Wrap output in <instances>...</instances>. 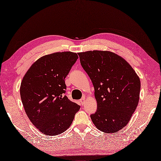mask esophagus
Wrapping results in <instances>:
<instances>
[{"instance_id":"obj_1","label":"esophagus","mask_w":161,"mask_h":161,"mask_svg":"<svg viewBox=\"0 0 161 161\" xmlns=\"http://www.w3.org/2000/svg\"><path fill=\"white\" fill-rule=\"evenodd\" d=\"M80 103H81V104L83 105V104L85 103V97H82V98L80 99Z\"/></svg>"}]
</instances>
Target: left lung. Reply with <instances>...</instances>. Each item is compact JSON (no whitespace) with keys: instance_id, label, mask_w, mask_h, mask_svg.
<instances>
[{"instance_id":"1","label":"left lung","mask_w":161,"mask_h":161,"mask_svg":"<svg viewBox=\"0 0 161 161\" xmlns=\"http://www.w3.org/2000/svg\"><path fill=\"white\" fill-rule=\"evenodd\" d=\"M78 54L94 87L97 109L90 115L92 120L102 132H119L127 125L138 105V76L125 59L111 52L94 50Z\"/></svg>"}]
</instances>
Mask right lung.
<instances>
[{"mask_svg":"<svg viewBox=\"0 0 161 161\" xmlns=\"http://www.w3.org/2000/svg\"><path fill=\"white\" fill-rule=\"evenodd\" d=\"M79 58L71 52L41 57L23 78L20 96L27 115L42 134L56 136L69 127L80 105L64 95L65 79Z\"/></svg>","mask_w":161,"mask_h":161,"instance_id":"add662e5","label":"right lung"}]
</instances>
